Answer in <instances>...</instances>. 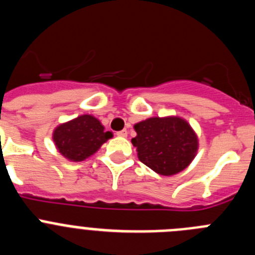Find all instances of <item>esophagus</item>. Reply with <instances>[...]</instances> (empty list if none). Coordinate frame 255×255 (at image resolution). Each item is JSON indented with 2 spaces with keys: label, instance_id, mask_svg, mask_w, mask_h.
<instances>
[{
  "label": "esophagus",
  "instance_id": "1",
  "mask_svg": "<svg viewBox=\"0 0 255 255\" xmlns=\"http://www.w3.org/2000/svg\"><path fill=\"white\" fill-rule=\"evenodd\" d=\"M117 135H119V136H123V138H126V136H128V130L126 129L121 130V131L117 132Z\"/></svg>",
  "mask_w": 255,
  "mask_h": 255
}]
</instances>
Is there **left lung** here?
Listing matches in <instances>:
<instances>
[{
    "instance_id": "8db88e82",
    "label": "left lung",
    "mask_w": 255,
    "mask_h": 255,
    "mask_svg": "<svg viewBox=\"0 0 255 255\" xmlns=\"http://www.w3.org/2000/svg\"><path fill=\"white\" fill-rule=\"evenodd\" d=\"M134 129L131 143L139 161L163 176L185 170L198 152L197 134L181 117H150Z\"/></svg>"
}]
</instances>
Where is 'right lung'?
Returning <instances> with one entry per match:
<instances>
[{
  "mask_svg": "<svg viewBox=\"0 0 255 255\" xmlns=\"http://www.w3.org/2000/svg\"><path fill=\"white\" fill-rule=\"evenodd\" d=\"M52 138L65 158L80 162L94 154L103 143L111 139L112 132L105 131V126L92 115H82L58 125Z\"/></svg>",
  "mask_w": 255,
  "mask_h": 255,
  "instance_id": "1",
  "label": "right lung"
}]
</instances>
